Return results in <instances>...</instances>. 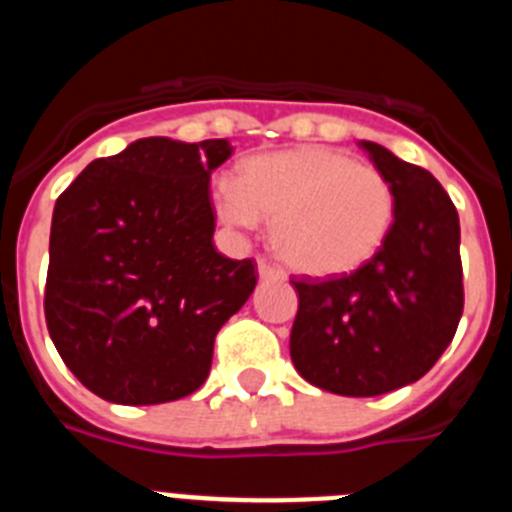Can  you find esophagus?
Wrapping results in <instances>:
<instances>
[{"label":"esophagus","instance_id":"1","mask_svg":"<svg viewBox=\"0 0 512 512\" xmlns=\"http://www.w3.org/2000/svg\"><path fill=\"white\" fill-rule=\"evenodd\" d=\"M259 277L261 279H274V282H279V279H284V271L279 269V266L271 264V261L259 259Z\"/></svg>","mask_w":512,"mask_h":512}]
</instances>
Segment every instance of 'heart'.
<instances>
[{
    "instance_id": "b5f03b06",
    "label": "heart",
    "mask_w": 512,
    "mask_h": 512,
    "mask_svg": "<svg viewBox=\"0 0 512 512\" xmlns=\"http://www.w3.org/2000/svg\"><path fill=\"white\" fill-rule=\"evenodd\" d=\"M217 215L251 228L274 223L271 241L307 277H343L382 251L395 225V189L377 166L330 146L246 158L238 187L220 184Z\"/></svg>"
}]
</instances>
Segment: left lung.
Here are the masks:
<instances>
[{
    "instance_id": "8db88e82",
    "label": "left lung",
    "mask_w": 512,
    "mask_h": 512,
    "mask_svg": "<svg viewBox=\"0 0 512 512\" xmlns=\"http://www.w3.org/2000/svg\"><path fill=\"white\" fill-rule=\"evenodd\" d=\"M395 189V225L361 269L292 279L300 297L289 336L295 369L343 397H377L418 382L441 359L464 312L459 215L431 171L361 140Z\"/></svg>"
}]
</instances>
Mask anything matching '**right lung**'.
<instances>
[{
  "instance_id": "obj_1",
  "label": "right lung",
  "mask_w": 512,
  "mask_h": 512,
  "mask_svg": "<svg viewBox=\"0 0 512 512\" xmlns=\"http://www.w3.org/2000/svg\"><path fill=\"white\" fill-rule=\"evenodd\" d=\"M230 151L223 138H140L56 200L45 323L102 400L158 405L200 390L217 330L259 282L251 259L212 243L210 174Z\"/></svg>"
}]
</instances>
